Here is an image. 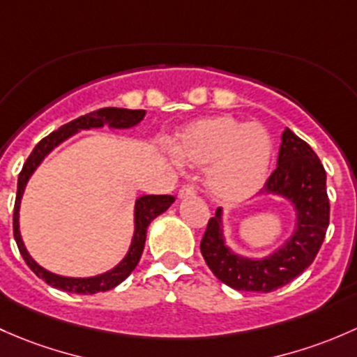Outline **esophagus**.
I'll return each mask as SVG.
<instances>
[{"instance_id":"esophagus-1","label":"esophagus","mask_w":357,"mask_h":357,"mask_svg":"<svg viewBox=\"0 0 357 357\" xmlns=\"http://www.w3.org/2000/svg\"><path fill=\"white\" fill-rule=\"evenodd\" d=\"M194 194H196V187L194 185H182L178 189V199H185V197H192Z\"/></svg>"}]
</instances>
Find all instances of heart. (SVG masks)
<instances>
[{
  "label": "heart",
  "instance_id": "1",
  "mask_svg": "<svg viewBox=\"0 0 357 357\" xmlns=\"http://www.w3.org/2000/svg\"><path fill=\"white\" fill-rule=\"evenodd\" d=\"M174 151L183 163L206 168V187L215 199L234 204L263 185L273 146L261 123L222 113L187 123L175 137Z\"/></svg>",
  "mask_w": 357,
  "mask_h": 357
}]
</instances>
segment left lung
I'll list each match as a JSON object with an SVG mask.
<instances>
[{"mask_svg": "<svg viewBox=\"0 0 357 357\" xmlns=\"http://www.w3.org/2000/svg\"><path fill=\"white\" fill-rule=\"evenodd\" d=\"M261 194L284 197L296 211V229L277 251L261 259L232 252L223 237L222 208L209 218L201 241V255L209 270L235 290L271 292L287 285L313 263L328 229L326 172L311 146L290 128L282 134L277 168Z\"/></svg>", "mask_w": 357, "mask_h": 357, "instance_id": "8db88e82", "label": "left lung"}]
</instances>
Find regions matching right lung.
<instances>
[{"instance_id": "add662e5", "label": "right lung", "mask_w": 357, "mask_h": 357, "mask_svg": "<svg viewBox=\"0 0 357 357\" xmlns=\"http://www.w3.org/2000/svg\"><path fill=\"white\" fill-rule=\"evenodd\" d=\"M146 115V109H127V108H101L98 112L87 113V115L79 116V119L72 120L63 127L58 128L56 132H51L47 137H44L41 142L34 148L31 156L24 163L20 175H18L17 183V197H15V209H13V235L17 241L18 251H20L22 258H24L27 266L43 278L47 285L54 289L65 290V292L72 294H96L106 292V290L116 287L122 284L125 278L134 271L137 266L139 259H141L142 251H144L146 244V232H148L149 223L153 222L156 216L167 211L172 204H174V196H141L135 201L134 208V237H132L130 248L125 258L116 264L113 270L106 271V273L96 275V277L87 278H73V277H61V275L51 273L46 268L39 266L34 259L31 258L29 251L25 249L24 241L20 235V223H18V213H20V201L24 196L25 185H27L29 178L36 172V168L43 163L44 158L53 151L56 146L67 141L73 134L80 130H89V128H101L108 125L109 128H130L135 127Z\"/></svg>"}]
</instances>
